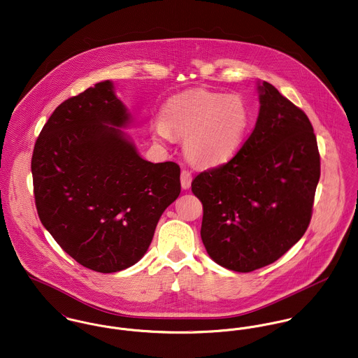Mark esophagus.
<instances>
[{"label": "esophagus", "mask_w": 358, "mask_h": 358, "mask_svg": "<svg viewBox=\"0 0 358 358\" xmlns=\"http://www.w3.org/2000/svg\"><path fill=\"white\" fill-rule=\"evenodd\" d=\"M191 182H192V173L187 169H184L181 171V187L184 189H188L191 187Z\"/></svg>", "instance_id": "1"}]
</instances>
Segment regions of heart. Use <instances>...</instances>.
<instances>
[{
  "mask_svg": "<svg viewBox=\"0 0 358 358\" xmlns=\"http://www.w3.org/2000/svg\"><path fill=\"white\" fill-rule=\"evenodd\" d=\"M249 121L250 113L241 96L192 90L166 102L161 120L152 124V132L164 141L184 138L188 159L208 167L224 164L238 152Z\"/></svg>",
  "mask_w": 358,
  "mask_h": 358,
  "instance_id": "b5f03b06",
  "label": "heart"
}]
</instances>
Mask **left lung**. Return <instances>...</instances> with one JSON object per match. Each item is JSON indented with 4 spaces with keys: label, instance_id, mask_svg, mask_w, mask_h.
Listing matches in <instances>:
<instances>
[{
    "label": "left lung",
    "instance_id": "8db88e82",
    "mask_svg": "<svg viewBox=\"0 0 358 358\" xmlns=\"http://www.w3.org/2000/svg\"><path fill=\"white\" fill-rule=\"evenodd\" d=\"M259 88L256 125L238 152L199 173L201 240L220 266L250 273L278 260L306 231L320 154L306 114L270 83Z\"/></svg>",
    "mask_w": 358,
    "mask_h": 358
}]
</instances>
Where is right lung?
I'll use <instances>...</instances> for the list:
<instances>
[{
	"mask_svg": "<svg viewBox=\"0 0 358 358\" xmlns=\"http://www.w3.org/2000/svg\"><path fill=\"white\" fill-rule=\"evenodd\" d=\"M128 122L113 83H96L53 111L31 159L42 224L72 259L103 274L138 263L181 192L180 166L144 161L120 129Z\"/></svg>",
	"mask_w": 358,
	"mask_h": 358,
	"instance_id": "obj_1",
	"label": "right lung"
}]
</instances>
